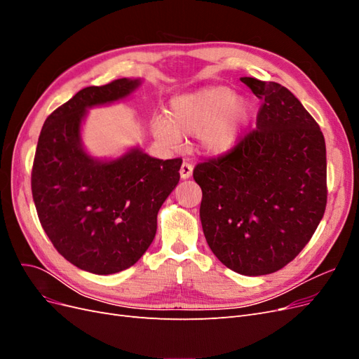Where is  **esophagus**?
Here are the masks:
<instances>
[{
  "instance_id": "34e87169",
  "label": "esophagus",
  "mask_w": 359,
  "mask_h": 359,
  "mask_svg": "<svg viewBox=\"0 0 359 359\" xmlns=\"http://www.w3.org/2000/svg\"><path fill=\"white\" fill-rule=\"evenodd\" d=\"M191 173H193V166L190 165V163L184 161L182 165H181V169H180V175H181V178H182V180H187V178H190V177H191Z\"/></svg>"
}]
</instances>
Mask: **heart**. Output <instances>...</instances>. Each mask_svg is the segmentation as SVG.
<instances>
[{
	"label": "heart",
	"mask_w": 359,
	"mask_h": 359,
	"mask_svg": "<svg viewBox=\"0 0 359 359\" xmlns=\"http://www.w3.org/2000/svg\"><path fill=\"white\" fill-rule=\"evenodd\" d=\"M250 111L248 99L235 95L229 86H205L175 97L170 102L169 121L157 119L154 132L168 144H177L180 136L198 135L201 149L219 156L236 145Z\"/></svg>",
	"instance_id": "obj_1"
}]
</instances>
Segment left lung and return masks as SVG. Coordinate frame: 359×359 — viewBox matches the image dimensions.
<instances>
[{"instance_id": "1", "label": "left lung", "mask_w": 359, "mask_h": 359, "mask_svg": "<svg viewBox=\"0 0 359 359\" xmlns=\"http://www.w3.org/2000/svg\"><path fill=\"white\" fill-rule=\"evenodd\" d=\"M264 100L256 128L226 154L205 160L201 222L212 253L243 276L286 266L310 241L327 206V148L320 127L287 88L241 78Z\"/></svg>"}]
</instances>
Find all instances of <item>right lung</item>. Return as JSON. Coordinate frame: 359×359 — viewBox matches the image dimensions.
<instances>
[{
  "mask_svg": "<svg viewBox=\"0 0 359 359\" xmlns=\"http://www.w3.org/2000/svg\"><path fill=\"white\" fill-rule=\"evenodd\" d=\"M140 79L86 86L53 111L39 136L32 199L53 247L70 264L107 276L135 265L153 243L157 214L180 181L181 158L132 148L114 160L86 153L81 127L94 106L126 99Z\"/></svg>",
  "mask_w": 359,
  "mask_h": 359,
  "instance_id": "obj_1",
  "label": "right lung"
}]
</instances>
